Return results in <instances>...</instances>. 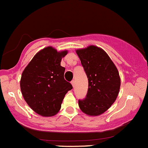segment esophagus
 Instances as JSON below:
<instances>
[{
	"label": "esophagus",
	"instance_id": "34e87169",
	"mask_svg": "<svg viewBox=\"0 0 148 148\" xmlns=\"http://www.w3.org/2000/svg\"><path fill=\"white\" fill-rule=\"evenodd\" d=\"M71 84H72L73 87H74V86H75V82H74V80H72V81L71 82Z\"/></svg>",
	"mask_w": 148,
	"mask_h": 148
}]
</instances>
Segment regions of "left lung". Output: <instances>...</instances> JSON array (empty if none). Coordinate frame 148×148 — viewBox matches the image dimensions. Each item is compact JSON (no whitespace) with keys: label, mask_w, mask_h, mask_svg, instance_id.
Returning <instances> with one entry per match:
<instances>
[{"label":"left lung","mask_w":148,"mask_h":148,"mask_svg":"<svg viewBox=\"0 0 148 148\" xmlns=\"http://www.w3.org/2000/svg\"><path fill=\"white\" fill-rule=\"evenodd\" d=\"M88 78L86 98L79 99L82 111L98 116L114 102L120 92L118 70L107 53L100 48L89 46L76 51Z\"/></svg>","instance_id":"1"}]
</instances>
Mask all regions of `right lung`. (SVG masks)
I'll list each match as a JSON object with an SVG mask.
<instances>
[{"label": "right lung", "instance_id": "1", "mask_svg": "<svg viewBox=\"0 0 148 148\" xmlns=\"http://www.w3.org/2000/svg\"><path fill=\"white\" fill-rule=\"evenodd\" d=\"M67 51L48 46L38 51L23 70L21 90L25 101L37 114L51 117L60 110L62 101L72 85L64 79L61 61Z\"/></svg>", "mask_w": 148, "mask_h": 148}]
</instances>
